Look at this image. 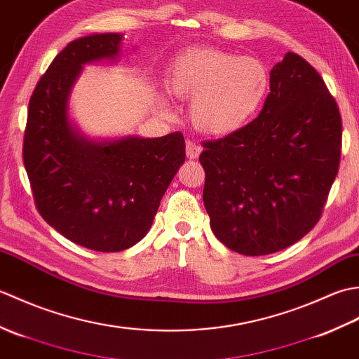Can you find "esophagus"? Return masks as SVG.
<instances>
[{
  "instance_id": "esophagus-1",
  "label": "esophagus",
  "mask_w": 359,
  "mask_h": 359,
  "mask_svg": "<svg viewBox=\"0 0 359 359\" xmlns=\"http://www.w3.org/2000/svg\"><path fill=\"white\" fill-rule=\"evenodd\" d=\"M201 152H202L201 144H197L194 142H187V157L188 158L194 160L201 156Z\"/></svg>"
}]
</instances>
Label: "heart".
Returning <instances> with one entry per match:
<instances>
[{
  "label": "heart",
  "instance_id": "1",
  "mask_svg": "<svg viewBox=\"0 0 359 359\" xmlns=\"http://www.w3.org/2000/svg\"><path fill=\"white\" fill-rule=\"evenodd\" d=\"M168 90L191 103V120L203 134L230 135L255 118L270 90V71L256 57L189 49L174 60Z\"/></svg>",
  "mask_w": 359,
  "mask_h": 359
}]
</instances>
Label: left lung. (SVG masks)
I'll return each instance as SVG.
<instances>
[{
  "mask_svg": "<svg viewBox=\"0 0 359 359\" xmlns=\"http://www.w3.org/2000/svg\"><path fill=\"white\" fill-rule=\"evenodd\" d=\"M341 137L338 104L321 75L285 53L270 72L259 117L203 143V205L216 238L245 256L276 253L304 238L338 174Z\"/></svg>",
  "mask_w": 359,
  "mask_h": 359,
  "instance_id": "left-lung-1",
  "label": "left lung"
}]
</instances>
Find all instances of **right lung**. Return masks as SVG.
I'll return each mask as SVG.
<instances>
[{
  "label": "right lung",
  "instance_id": "add662e5",
  "mask_svg": "<svg viewBox=\"0 0 359 359\" xmlns=\"http://www.w3.org/2000/svg\"><path fill=\"white\" fill-rule=\"evenodd\" d=\"M121 34L77 38L53 58L29 102L22 157L36 208L66 239L114 253L142 241L185 162L182 133L93 139L69 114L83 67L121 55Z\"/></svg>",
  "mask_w": 359,
  "mask_h": 359
}]
</instances>
